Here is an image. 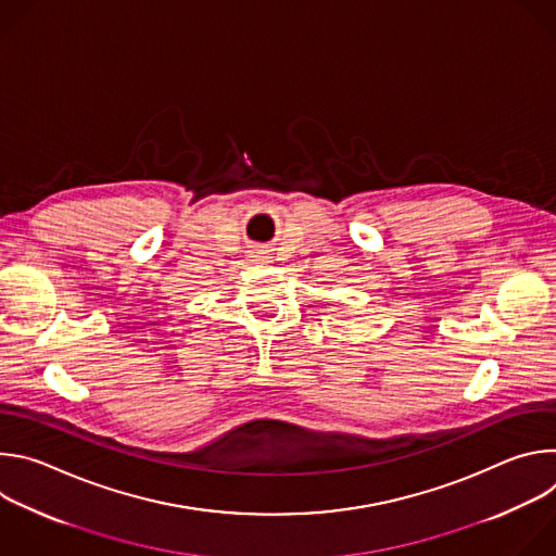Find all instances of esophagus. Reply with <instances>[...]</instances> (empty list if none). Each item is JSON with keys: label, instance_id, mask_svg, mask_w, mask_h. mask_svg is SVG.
Returning a JSON list of instances; mask_svg holds the SVG:
<instances>
[{"label": "esophagus", "instance_id": "obj_1", "mask_svg": "<svg viewBox=\"0 0 556 556\" xmlns=\"http://www.w3.org/2000/svg\"><path fill=\"white\" fill-rule=\"evenodd\" d=\"M268 257H266V253H255L253 255V262H266Z\"/></svg>", "mask_w": 556, "mask_h": 556}]
</instances>
